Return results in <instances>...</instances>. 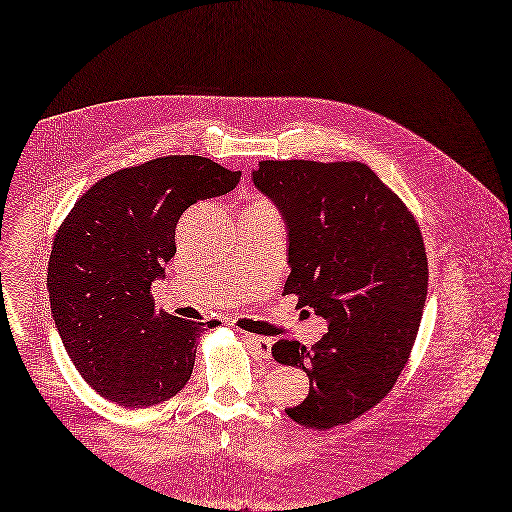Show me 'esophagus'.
I'll return each mask as SVG.
<instances>
[{"label": "esophagus", "mask_w": 512, "mask_h": 512, "mask_svg": "<svg viewBox=\"0 0 512 512\" xmlns=\"http://www.w3.org/2000/svg\"><path fill=\"white\" fill-rule=\"evenodd\" d=\"M248 344L252 346L254 354H258L260 358H269L273 352V339L264 337V335H246Z\"/></svg>", "instance_id": "34e87169"}]
</instances>
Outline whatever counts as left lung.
<instances>
[{
    "mask_svg": "<svg viewBox=\"0 0 512 512\" xmlns=\"http://www.w3.org/2000/svg\"><path fill=\"white\" fill-rule=\"evenodd\" d=\"M254 185L289 231L283 294L329 329L310 350L289 339L273 346L277 362L310 379L304 402L285 412L319 431L346 425L392 392L415 346L429 281L419 223L356 160H262Z\"/></svg>",
    "mask_w": 512,
    "mask_h": 512,
    "instance_id": "obj_1",
    "label": "left lung"
}]
</instances>
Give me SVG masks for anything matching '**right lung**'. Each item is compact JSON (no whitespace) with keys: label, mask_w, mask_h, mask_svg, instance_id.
I'll list each match as a JSON object with an SVG mask.
<instances>
[{"label":"right lung","mask_w":512,"mask_h":512,"mask_svg":"<svg viewBox=\"0 0 512 512\" xmlns=\"http://www.w3.org/2000/svg\"><path fill=\"white\" fill-rule=\"evenodd\" d=\"M241 170L204 156H162L91 185L54 237L47 289L81 377L125 408L185 387L204 323L156 310L152 281L175 256L181 214L235 189Z\"/></svg>","instance_id":"right-lung-1"}]
</instances>
